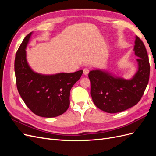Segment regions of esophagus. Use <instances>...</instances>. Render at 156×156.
I'll return each instance as SVG.
<instances>
[{"mask_svg": "<svg viewBox=\"0 0 156 156\" xmlns=\"http://www.w3.org/2000/svg\"><path fill=\"white\" fill-rule=\"evenodd\" d=\"M88 73H89V69L88 68H84L83 69V73H84V75H87L88 74Z\"/></svg>", "mask_w": 156, "mask_h": 156, "instance_id": "obj_1", "label": "esophagus"}]
</instances>
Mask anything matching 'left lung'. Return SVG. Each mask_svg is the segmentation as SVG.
I'll return each mask as SVG.
<instances>
[{"label": "left lung", "instance_id": "obj_1", "mask_svg": "<svg viewBox=\"0 0 156 156\" xmlns=\"http://www.w3.org/2000/svg\"><path fill=\"white\" fill-rule=\"evenodd\" d=\"M133 51L138 57V69L130 79L100 69L89 72L92 100L101 111L108 113L122 112L135 105L142 98L149 81L150 64L143 42L136 36Z\"/></svg>", "mask_w": 156, "mask_h": 156}]
</instances>
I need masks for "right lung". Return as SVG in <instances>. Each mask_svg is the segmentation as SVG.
<instances>
[{
  "instance_id": "obj_1",
  "label": "right lung",
  "mask_w": 156,
  "mask_h": 156,
  "mask_svg": "<svg viewBox=\"0 0 156 156\" xmlns=\"http://www.w3.org/2000/svg\"><path fill=\"white\" fill-rule=\"evenodd\" d=\"M32 34L25 37L16 55L14 66L18 92L35 115L45 118L58 116L68 108L70 90L83 71L53 75L34 72L27 62L26 53Z\"/></svg>"
}]
</instances>
